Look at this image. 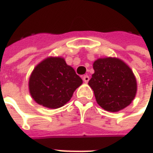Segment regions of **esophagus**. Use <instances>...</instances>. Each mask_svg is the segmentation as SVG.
<instances>
[{
	"instance_id": "obj_1",
	"label": "esophagus",
	"mask_w": 153,
	"mask_h": 153,
	"mask_svg": "<svg viewBox=\"0 0 153 153\" xmlns=\"http://www.w3.org/2000/svg\"><path fill=\"white\" fill-rule=\"evenodd\" d=\"M83 80L85 82V83H88V81L90 80V77L88 76V75H84L83 76Z\"/></svg>"
}]
</instances>
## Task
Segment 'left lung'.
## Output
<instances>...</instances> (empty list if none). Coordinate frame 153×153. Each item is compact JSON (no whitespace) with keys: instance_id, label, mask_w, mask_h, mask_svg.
<instances>
[{"instance_id":"obj_1","label":"left lung","mask_w":153,"mask_h":153,"mask_svg":"<svg viewBox=\"0 0 153 153\" xmlns=\"http://www.w3.org/2000/svg\"><path fill=\"white\" fill-rule=\"evenodd\" d=\"M95 73L89 81L97 102L108 112H119L134 100L137 83L132 70L115 57L99 58L93 63Z\"/></svg>"}]
</instances>
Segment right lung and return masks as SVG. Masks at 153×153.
<instances>
[{
    "label": "right lung",
    "mask_w": 153,
    "mask_h": 153,
    "mask_svg": "<svg viewBox=\"0 0 153 153\" xmlns=\"http://www.w3.org/2000/svg\"><path fill=\"white\" fill-rule=\"evenodd\" d=\"M82 83L63 58L51 56L34 68L29 78V93L38 104L55 109L66 104Z\"/></svg>",
    "instance_id": "right-lung-1"
}]
</instances>
